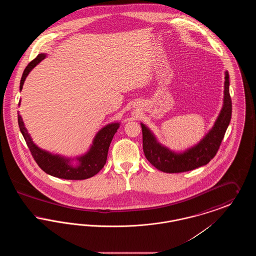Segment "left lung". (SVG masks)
<instances>
[{
  "instance_id": "8db88e82",
  "label": "left lung",
  "mask_w": 256,
  "mask_h": 256,
  "mask_svg": "<svg viewBox=\"0 0 256 256\" xmlns=\"http://www.w3.org/2000/svg\"><path fill=\"white\" fill-rule=\"evenodd\" d=\"M224 78V106L214 126L198 145L182 154H176L161 146L150 130L145 124H141L143 150L148 161L152 166L164 172H182L206 165L216 156L232 120V102L230 95V74L228 72H226Z\"/></svg>"
}]
</instances>
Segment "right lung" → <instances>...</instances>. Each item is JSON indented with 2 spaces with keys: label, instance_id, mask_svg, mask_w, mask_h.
I'll return each mask as SVG.
<instances>
[{
  "label": "right lung",
  "instance_id": "right-lung-1",
  "mask_svg": "<svg viewBox=\"0 0 256 256\" xmlns=\"http://www.w3.org/2000/svg\"><path fill=\"white\" fill-rule=\"evenodd\" d=\"M45 56H46L44 54H40L34 60L30 61L28 64V66L24 70V73L22 74V78L20 82V90H22L23 88L26 76L40 61L45 58ZM18 124L21 132L24 136V141L30 150V154L38 164V166L45 172L52 176L71 180H80L89 178L97 174L98 172L104 168L108 158L110 143L120 126L119 122H113L102 128L96 135L90 150L86 156L78 158V166L74 167L73 165L70 164V159L50 154L48 152L39 148L36 144H34L30 134H28L24 128L22 117L19 113Z\"/></svg>",
  "mask_w": 256,
  "mask_h": 256
}]
</instances>
